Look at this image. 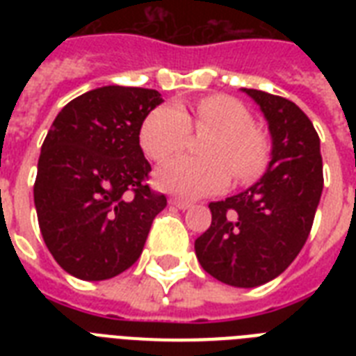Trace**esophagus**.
Listing matches in <instances>:
<instances>
[{"label": "esophagus", "mask_w": 356, "mask_h": 356, "mask_svg": "<svg viewBox=\"0 0 356 356\" xmlns=\"http://www.w3.org/2000/svg\"><path fill=\"white\" fill-rule=\"evenodd\" d=\"M170 205L177 207L181 211H186V209H190V201L179 200V197H170Z\"/></svg>", "instance_id": "esophagus-1"}]
</instances>
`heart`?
<instances>
[{
    "label": "heart",
    "instance_id": "1",
    "mask_svg": "<svg viewBox=\"0 0 356 356\" xmlns=\"http://www.w3.org/2000/svg\"><path fill=\"white\" fill-rule=\"evenodd\" d=\"M211 134L201 147L205 159H175L156 170L159 188L183 195L220 194L229 186L231 173L240 183L259 177L270 156V140L254 125L253 114L236 97L214 94L197 102L190 118L177 105H161L145 116L140 145L151 161L164 162L186 147L192 125Z\"/></svg>",
    "mask_w": 356,
    "mask_h": 356
}]
</instances>
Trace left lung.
<instances>
[{"instance_id": "left-lung-1", "label": "left lung", "mask_w": 356, "mask_h": 356, "mask_svg": "<svg viewBox=\"0 0 356 356\" xmlns=\"http://www.w3.org/2000/svg\"><path fill=\"white\" fill-rule=\"evenodd\" d=\"M242 90L268 122L271 161L253 186L209 205L211 227L194 248L214 279L254 288L281 275L303 249L323 190V164L320 136L296 103L262 90Z\"/></svg>"}]
</instances>
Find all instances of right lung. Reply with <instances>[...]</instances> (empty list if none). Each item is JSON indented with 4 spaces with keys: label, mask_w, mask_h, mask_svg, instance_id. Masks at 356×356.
Segmentation results:
<instances>
[{
    "label": "right lung",
    "mask_w": 356,
    "mask_h": 356,
    "mask_svg": "<svg viewBox=\"0 0 356 356\" xmlns=\"http://www.w3.org/2000/svg\"><path fill=\"white\" fill-rule=\"evenodd\" d=\"M156 90L102 86L57 114L38 159L35 207L49 253L70 275L105 281L138 260L166 195L151 172L140 127L161 105Z\"/></svg>",
    "instance_id": "add662e5"
}]
</instances>
